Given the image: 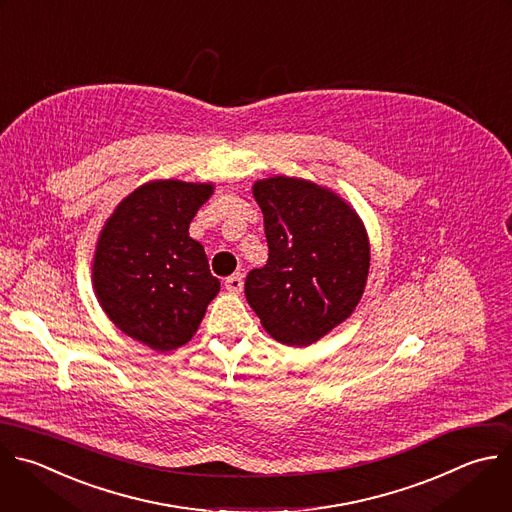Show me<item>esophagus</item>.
<instances>
[{
    "label": "esophagus",
    "mask_w": 512,
    "mask_h": 512,
    "mask_svg": "<svg viewBox=\"0 0 512 512\" xmlns=\"http://www.w3.org/2000/svg\"><path fill=\"white\" fill-rule=\"evenodd\" d=\"M225 289L231 291V293H241L243 291V275L235 273V275L227 277L225 279Z\"/></svg>",
    "instance_id": "esophagus-1"
}]
</instances>
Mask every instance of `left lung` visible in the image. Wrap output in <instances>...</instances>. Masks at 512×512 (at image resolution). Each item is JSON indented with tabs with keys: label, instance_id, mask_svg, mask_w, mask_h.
Here are the masks:
<instances>
[{
	"label": "left lung",
	"instance_id": "8db88e82",
	"mask_svg": "<svg viewBox=\"0 0 512 512\" xmlns=\"http://www.w3.org/2000/svg\"><path fill=\"white\" fill-rule=\"evenodd\" d=\"M253 195L269 259L249 271L247 301L277 342L309 346L362 299L370 271L364 223L342 197L303 179L257 181Z\"/></svg>",
	"mask_w": 512,
	"mask_h": 512
}]
</instances>
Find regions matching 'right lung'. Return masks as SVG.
Instances as JSON below:
<instances>
[{
	"label": "right lung",
	"mask_w": 512,
	"mask_h": 512,
	"mask_svg": "<svg viewBox=\"0 0 512 512\" xmlns=\"http://www.w3.org/2000/svg\"><path fill=\"white\" fill-rule=\"evenodd\" d=\"M213 185L150 181L106 221L94 253V291L112 319L154 352L191 342L221 289L189 225Z\"/></svg>",
	"instance_id": "right-lung-1"
}]
</instances>
